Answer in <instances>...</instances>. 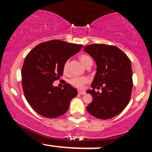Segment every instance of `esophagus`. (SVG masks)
Here are the masks:
<instances>
[{
	"label": "esophagus",
	"instance_id": "34e87169",
	"mask_svg": "<svg viewBox=\"0 0 152 152\" xmlns=\"http://www.w3.org/2000/svg\"><path fill=\"white\" fill-rule=\"evenodd\" d=\"M78 94H81V95H84V94H86V92L82 91H78Z\"/></svg>",
	"mask_w": 152,
	"mask_h": 152
}]
</instances>
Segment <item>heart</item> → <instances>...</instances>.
<instances>
[{
	"label": "heart",
	"instance_id": "obj_1",
	"mask_svg": "<svg viewBox=\"0 0 152 152\" xmlns=\"http://www.w3.org/2000/svg\"><path fill=\"white\" fill-rule=\"evenodd\" d=\"M78 58H79L82 64L86 68L92 65L91 58L86 54H81V55H79ZM63 70H64V72L65 74L68 73V71H69V61H66L64 64ZM88 78L86 76H81V77H80V76H74V77L71 78L69 80V83H70L71 86L78 88H81L86 83H88Z\"/></svg>",
	"mask_w": 152,
	"mask_h": 152
}]
</instances>
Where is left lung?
<instances>
[{"instance_id": "obj_1", "label": "left lung", "mask_w": 152, "mask_h": 152, "mask_svg": "<svg viewBox=\"0 0 152 152\" xmlns=\"http://www.w3.org/2000/svg\"><path fill=\"white\" fill-rule=\"evenodd\" d=\"M84 50L96 63V74L87 91L93 101L86 107L91 115L100 119L117 116L128 105L133 81L131 61L118 47L106 44H91ZM102 88V93L95 88Z\"/></svg>"}]
</instances>
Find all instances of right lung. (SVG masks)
Instances as JSON below:
<instances>
[{
    "instance_id": "right-lung-1",
    "label": "right lung",
    "mask_w": 152,
    "mask_h": 152,
    "mask_svg": "<svg viewBox=\"0 0 152 152\" xmlns=\"http://www.w3.org/2000/svg\"><path fill=\"white\" fill-rule=\"evenodd\" d=\"M83 45L60 40L43 42L28 53L21 70L24 96L33 109L46 118L64 114L78 91L66 83L62 88L53 83L62 76L64 64Z\"/></svg>"
}]
</instances>
